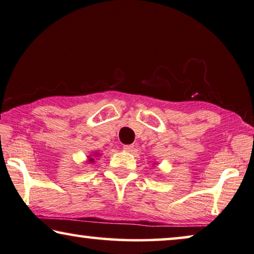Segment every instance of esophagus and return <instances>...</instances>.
I'll list each match as a JSON object with an SVG mask.
<instances>
[{"mask_svg": "<svg viewBox=\"0 0 254 254\" xmlns=\"http://www.w3.org/2000/svg\"><path fill=\"white\" fill-rule=\"evenodd\" d=\"M134 148H135V145H133V144L124 145V150H125V151H127V152H133Z\"/></svg>", "mask_w": 254, "mask_h": 254, "instance_id": "34e87169", "label": "esophagus"}]
</instances>
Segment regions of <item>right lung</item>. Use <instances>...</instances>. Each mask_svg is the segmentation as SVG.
<instances>
[{
	"label": "right lung",
	"instance_id": "add662e5",
	"mask_svg": "<svg viewBox=\"0 0 254 254\" xmlns=\"http://www.w3.org/2000/svg\"><path fill=\"white\" fill-rule=\"evenodd\" d=\"M96 154H98V153H96ZM89 161H90V163H93V161H94V158H90Z\"/></svg>",
	"mask_w": 254,
	"mask_h": 254
}]
</instances>
